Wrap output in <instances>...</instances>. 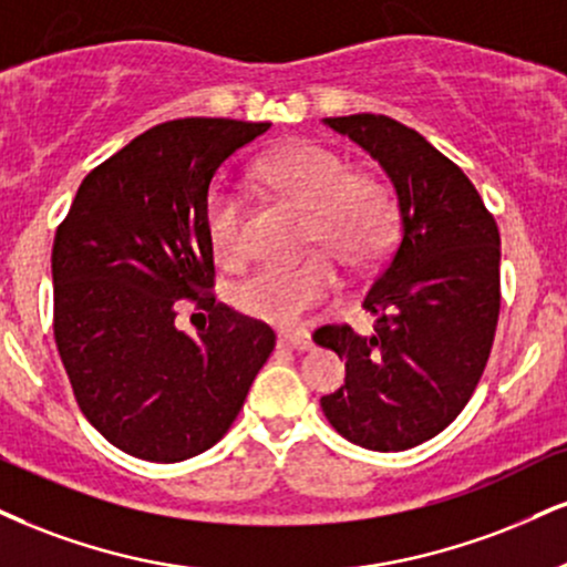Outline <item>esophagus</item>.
Returning <instances> with one entry per match:
<instances>
[{
    "label": "esophagus",
    "mask_w": 567,
    "mask_h": 567,
    "mask_svg": "<svg viewBox=\"0 0 567 567\" xmlns=\"http://www.w3.org/2000/svg\"><path fill=\"white\" fill-rule=\"evenodd\" d=\"M279 346H285L290 351H306L311 349V338L306 330H285L279 332Z\"/></svg>",
    "instance_id": "obj_1"
}]
</instances>
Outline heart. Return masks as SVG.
<instances>
[{"label": "heart", "mask_w": 567, "mask_h": 567, "mask_svg": "<svg viewBox=\"0 0 567 567\" xmlns=\"http://www.w3.org/2000/svg\"><path fill=\"white\" fill-rule=\"evenodd\" d=\"M254 179L264 193L303 210V245L323 250L290 264H266L235 288L245 317L292 324L340 282L336 258L351 269H370L393 240L395 208L391 189L378 176L351 172L332 150L296 142L256 163ZM206 235L216 261H243V203L214 193L206 208Z\"/></svg>", "instance_id": "obj_1"}]
</instances>
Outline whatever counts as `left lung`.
Masks as SVG:
<instances>
[{
    "instance_id": "left-lung-1",
    "label": "left lung",
    "mask_w": 567,
    "mask_h": 567,
    "mask_svg": "<svg viewBox=\"0 0 567 567\" xmlns=\"http://www.w3.org/2000/svg\"><path fill=\"white\" fill-rule=\"evenodd\" d=\"M324 126L380 163L399 237L361 303L378 317L372 336L336 324L313 332L346 359V385L319 404L346 441L404 452L454 422L486 370L502 301L499 229L465 172L414 128L372 113Z\"/></svg>"
}]
</instances>
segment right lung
Here are the masks:
<instances>
[{
    "label": "right lung",
    "instance_id": "1",
    "mask_svg": "<svg viewBox=\"0 0 567 567\" xmlns=\"http://www.w3.org/2000/svg\"><path fill=\"white\" fill-rule=\"evenodd\" d=\"M271 124L179 118L153 126L81 182L52 245L54 343L81 412L121 452L182 462L224 439L275 332L214 292L206 235L214 174ZM193 297L209 327L187 337Z\"/></svg>",
    "mask_w": 567,
    "mask_h": 567
}]
</instances>
